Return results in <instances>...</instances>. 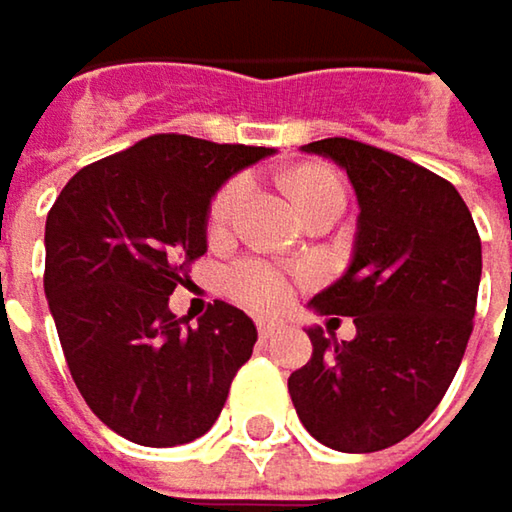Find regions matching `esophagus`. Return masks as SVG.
<instances>
[{"label":"esophagus","mask_w":512,"mask_h":512,"mask_svg":"<svg viewBox=\"0 0 512 512\" xmlns=\"http://www.w3.org/2000/svg\"><path fill=\"white\" fill-rule=\"evenodd\" d=\"M256 328H259V337L262 340H271V337H277L283 331V322H277V319H259Z\"/></svg>","instance_id":"obj_1"}]
</instances>
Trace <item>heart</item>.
Masks as SVG:
<instances>
[{
    "mask_svg": "<svg viewBox=\"0 0 512 512\" xmlns=\"http://www.w3.org/2000/svg\"><path fill=\"white\" fill-rule=\"evenodd\" d=\"M325 190H340L343 193L340 178L331 175V172H319V169H307V172H298L292 178V196H295L298 208L307 199H313L316 193H325ZM247 196H250V178H232L229 184H223L217 190V196L211 199V208H208V232L223 235L235 223V217H238L241 205L247 202ZM226 289L238 304H244V307H250L256 313H274V310L286 307L289 298H292L289 277L280 268H274L268 262H259V259L238 262L226 277Z\"/></svg>",
    "mask_w": 512,
    "mask_h": 512,
    "instance_id": "heart-1",
    "label": "heart"
}]
</instances>
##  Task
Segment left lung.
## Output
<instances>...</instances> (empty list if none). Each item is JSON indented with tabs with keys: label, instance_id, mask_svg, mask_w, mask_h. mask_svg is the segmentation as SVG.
Instances as JSON below:
<instances>
[{
	"label": "left lung",
	"instance_id": "1",
	"mask_svg": "<svg viewBox=\"0 0 512 512\" xmlns=\"http://www.w3.org/2000/svg\"><path fill=\"white\" fill-rule=\"evenodd\" d=\"M304 151L337 160L358 193L349 271L310 304L352 316L355 340L310 328L313 358L289 376L307 432L343 453H373L408 438L441 402L465 355L480 235L468 205L441 175L384 148L331 136Z\"/></svg>",
	"mask_w": 512,
	"mask_h": 512
}]
</instances>
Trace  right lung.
Here are the masks:
<instances>
[{"mask_svg": "<svg viewBox=\"0 0 512 512\" xmlns=\"http://www.w3.org/2000/svg\"><path fill=\"white\" fill-rule=\"evenodd\" d=\"M262 145L154 133L83 166L47 214L44 292L86 405L122 438L175 447L205 435L256 346L253 319L214 301L169 313L205 253L208 205Z\"/></svg>", "mask_w": 512, "mask_h": 512, "instance_id": "add662e5", "label": "right lung"}]
</instances>
